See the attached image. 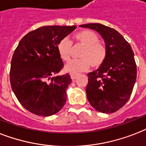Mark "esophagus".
Returning <instances> with one entry per match:
<instances>
[{
	"label": "esophagus",
	"mask_w": 146,
	"mask_h": 146,
	"mask_svg": "<svg viewBox=\"0 0 146 146\" xmlns=\"http://www.w3.org/2000/svg\"><path fill=\"white\" fill-rule=\"evenodd\" d=\"M77 74H74V73H71L70 74V77L71 79L73 80H76V78L77 77Z\"/></svg>",
	"instance_id": "obj_1"
}]
</instances>
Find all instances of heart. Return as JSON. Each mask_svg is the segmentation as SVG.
Instances as JSON below:
<instances>
[{"mask_svg": "<svg viewBox=\"0 0 146 146\" xmlns=\"http://www.w3.org/2000/svg\"><path fill=\"white\" fill-rule=\"evenodd\" d=\"M76 43L82 45L83 49L79 55L80 60L69 62L64 67L66 72L76 74L86 71L90 66L98 68L102 65L106 56V48L103 43L99 42V36L95 32L83 30L73 36ZM57 52L61 60L68 61L72 53V43L68 38H63L57 44Z\"/></svg>", "mask_w": 146, "mask_h": 146, "instance_id": "heart-1", "label": "heart"}]
</instances>
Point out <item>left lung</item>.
<instances>
[{"instance_id": "obj_1", "label": "left lung", "mask_w": 146, "mask_h": 146, "mask_svg": "<svg viewBox=\"0 0 146 146\" xmlns=\"http://www.w3.org/2000/svg\"><path fill=\"white\" fill-rule=\"evenodd\" d=\"M80 27L98 32L106 48L103 64L88 73V101L99 112L113 113L125 105L132 94L137 75L134 53L129 43L113 28L96 23Z\"/></svg>"}]
</instances>
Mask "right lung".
I'll use <instances>...</instances> for the list:
<instances>
[{
    "instance_id": "add662e5",
    "label": "right lung",
    "mask_w": 146,
    "mask_h": 146,
    "mask_svg": "<svg viewBox=\"0 0 146 146\" xmlns=\"http://www.w3.org/2000/svg\"><path fill=\"white\" fill-rule=\"evenodd\" d=\"M76 27H41L19 42L11 60L10 80L16 97L29 112L50 116L58 113L66 102L70 76H52L63 66L57 44Z\"/></svg>"
}]
</instances>
